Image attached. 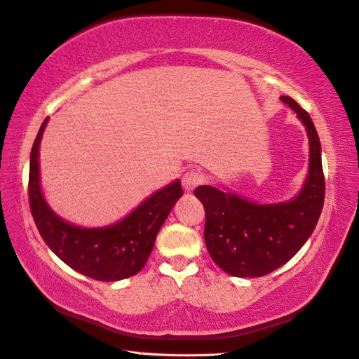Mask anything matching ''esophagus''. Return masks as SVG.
Instances as JSON below:
<instances>
[{
	"label": "esophagus",
	"instance_id": "34e87169",
	"mask_svg": "<svg viewBox=\"0 0 359 359\" xmlns=\"http://www.w3.org/2000/svg\"><path fill=\"white\" fill-rule=\"evenodd\" d=\"M203 181H204L203 173L196 169L186 170L184 175H182V187H184L187 192L194 190L195 187H198Z\"/></svg>",
	"mask_w": 359,
	"mask_h": 359
}]
</instances>
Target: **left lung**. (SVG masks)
I'll list each match as a JSON object with an SVG mask.
<instances>
[{
    "label": "left lung",
    "instance_id": "obj_1",
    "mask_svg": "<svg viewBox=\"0 0 359 359\" xmlns=\"http://www.w3.org/2000/svg\"><path fill=\"white\" fill-rule=\"evenodd\" d=\"M302 121L310 139L309 177L296 198L257 204L212 186L195 189L206 212L204 241L223 271L236 277H260L285 265L316 228L324 206L325 180L320 142L310 114L288 96L280 97Z\"/></svg>",
    "mask_w": 359,
    "mask_h": 359
}]
</instances>
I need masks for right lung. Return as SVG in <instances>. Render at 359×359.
Returning a JSON list of instances; mask_svg holds the SVG:
<instances>
[{
	"mask_svg": "<svg viewBox=\"0 0 359 359\" xmlns=\"http://www.w3.org/2000/svg\"><path fill=\"white\" fill-rule=\"evenodd\" d=\"M48 118L41 123L31 150L29 206L40 236L57 257L77 273L94 280L116 282L137 274L149 260L161 226L182 195L180 180L149 196L144 203L107 228H80L55 215L40 187V141Z\"/></svg>",
	"mask_w": 359,
	"mask_h": 359,
	"instance_id": "right-lung-1",
	"label": "right lung"
}]
</instances>
